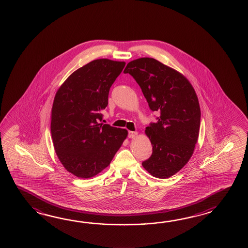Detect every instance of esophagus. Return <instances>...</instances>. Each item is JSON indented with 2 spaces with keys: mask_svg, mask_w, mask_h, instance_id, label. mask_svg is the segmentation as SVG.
Wrapping results in <instances>:
<instances>
[{
  "mask_svg": "<svg viewBox=\"0 0 248 248\" xmlns=\"http://www.w3.org/2000/svg\"><path fill=\"white\" fill-rule=\"evenodd\" d=\"M137 135H138V133L136 131H129L128 133V137L129 138H136L137 137Z\"/></svg>",
  "mask_w": 248,
  "mask_h": 248,
  "instance_id": "esophagus-1",
  "label": "esophagus"
}]
</instances>
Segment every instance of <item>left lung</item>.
<instances>
[{
	"label": "left lung",
	"instance_id": "left-lung-1",
	"mask_svg": "<svg viewBox=\"0 0 248 248\" xmlns=\"http://www.w3.org/2000/svg\"><path fill=\"white\" fill-rule=\"evenodd\" d=\"M124 74L136 79L155 123L145 128L153 154L142 165L154 177L166 179L183 169L194 153L201 126V107L192 85L184 74L151 58L126 64Z\"/></svg>",
	"mask_w": 248,
	"mask_h": 248
}]
</instances>
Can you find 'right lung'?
Segmentation results:
<instances>
[{"label": "right lung", "instance_id": "1", "mask_svg": "<svg viewBox=\"0 0 248 248\" xmlns=\"http://www.w3.org/2000/svg\"><path fill=\"white\" fill-rule=\"evenodd\" d=\"M126 63L100 58L77 69L59 87L53 101L50 130L63 168L90 178L107 168L127 130L100 123L109 90Z\"/></svg>", "mask_w": 248, "mask_h": 248}]
</instances>
